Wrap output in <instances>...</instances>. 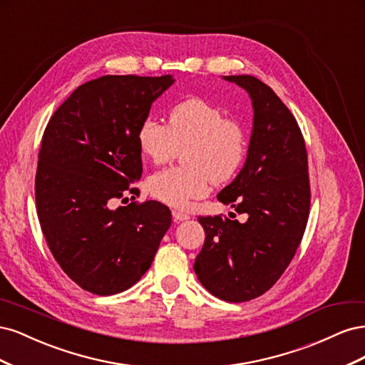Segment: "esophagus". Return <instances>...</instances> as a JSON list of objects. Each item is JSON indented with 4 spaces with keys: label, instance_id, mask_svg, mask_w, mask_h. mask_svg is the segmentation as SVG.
Segmentation results:
<instances>
[{
    "label": "esophagus",
    "instance_id": "esophagus-1",
    "mask_svg": "<svg viewBox=\"0 0 365 365\" xmlns=\"http://www.w3.org/2000/svg\"><path fill=\"white\" fill-rule=\"evenodd\" d=\"M172 216H173V219L176 220V222H182V220L190 219V216H189V215L180 212V210H173V212H172Z\"/></svg>",
    "mask_w": 365,
    "mask_h": 365
}]
</instances>
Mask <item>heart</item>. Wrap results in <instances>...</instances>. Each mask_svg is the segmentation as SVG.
I'll return each instance as SVG.
<instances>
[{"label": "heart", "instance_id": "obj_1", "mask_svg": "<svg viewBox=\"0 0 365 365\" xmlns=\"http://www.w3.org/2000/svg\"><path fill=\"white\" fill-rule=\"evenodd\" d=\"M137 146L153 164L170 161L185 148V165L153 173L148 184L153 197L185 208L207 195L212 181L222 184L237 173L247 155V134L224 109L192 97L170 109L168 125L152 117L143 120L137 130Z\"/></svg>", "mask_w": 365, "mask_h": 365}]
</instances>
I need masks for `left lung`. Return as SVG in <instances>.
<instances>
[{
	"mask_svg": "<svg viewBox=\"0 0 365 365\" xmlns=\"http://www.w3.org/2000/svg\"><path fill=\"white\" fill-rule=\"evenodd\" d=\"M224 79L250 94L254 117L244 168L217 200L248 219H197L205 240L193 269L208 292L240 303L267 292L288 268L306 230L311 187L304 140L289 109L257 77Z\"/></svg>",
	"mask_w": 365,
	"mask_h": 365,
	"instance_id": "1",
	"label": "left lung"
}]
</instances>
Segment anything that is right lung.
Here are the masks:
<instances>
[{"instance_id": "obj_1", "label": "right lung", "mask_w": 365, "mask_h": 365, "mask_svg": "<svg viewBox=\"0 0 365 365\" xmlns=\"http://www.w3.org/2000/svg\"><path fill=\"white\" fill-rule=\"evenodd\" d=\"M173 82L170 74L102 76L74 90L43 130L39 224L59 267L88 292L113 295L135 284L172 224L157 201L111 205L128 201L141 178L137 130Z\"/></svg>"}]
</instances>
